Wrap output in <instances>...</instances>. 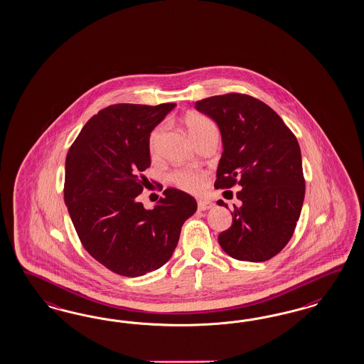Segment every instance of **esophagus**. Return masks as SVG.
Instances as JSON below:
<instances>
[{
    "instance_id": "esophagus-1",
    "label": "esophagus",
    "mask_w": 364,
    "mask_h": 364,
    "mask_svg": "<svg viewBox=\"0 0 364 364\" xmlns=\"http://www.w3.org/2000/svg\"><path fill=\"white\" fill-rule=\"evenodd\" d=\"M198 207L200 210H210L213 207V203L210 201V200H207V198H201V200L198 201Z\"/></svg>"
}]
</instances>
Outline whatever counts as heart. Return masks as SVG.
Instances as JSON below:
<instances>
[{"label":"heart","mask_w":364,"mask_h":364,"mask_svg":"<svg viewBox=\"0 0 364 364\" xmlns=\"http://www.w3.org/2000/svg\"><path fill=\"white\" fill-rule=\"evenodd\" d=\"M184 127L187 129L188 134L191 136V139L193 141L198 140L200 137L208 134V133H218V128L215 125V122H212L208 117H205L204 114L200 113H189L184 117ZM160 136V128L154 129L151 137H149V148L151 152H154L156 144ZM172 180L176 184L177 187L188 191V192H198L201 191L204 184H205V178L203 173H198L195 171H177L172 175Z\"/></svg>","instance_id":"1"}]
</instances>
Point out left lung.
Wrapping results in <instances>:
<instances>
[{
	"mask_svg": "<svg viewBox=\"0 0 364 364\" xmlns=\"http://www.w3.org/2000/svg\"><path fill=\"white\" fill-rule=\"evenodd\" d=\"M195 108L220 129L215 187H242L219 244L236 260L265 262L286 247L300 218L306 183L298 140L275 110L247 95L213 96ZM218 204L228 208L223 200Z\"/></svg>",
	"mask_w": 364,
	"mask_h": 364,
	"instance_id": "1",
	"label": "left lung"
}]
</instances>
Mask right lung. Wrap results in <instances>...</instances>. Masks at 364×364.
<instances>
[{"label": "right lung", "mask_w": 364, "mask_h": 364, "mask_svg": "<svg viewBox=\"0 0 364 364\" xmlns=\"http://www.w3.org/2000/svg\"><path fill=\"white\" fill-rule=\"evenodd\" d=\"M176 107L116 104L89 120L66 154L68 212L88 254L112 272L143 276L166 264L196 200L169 188L152 210L137 201L151 166L149 137Z\"/></svg>", "instance_id": "right-lung-1"}]
</instances>
